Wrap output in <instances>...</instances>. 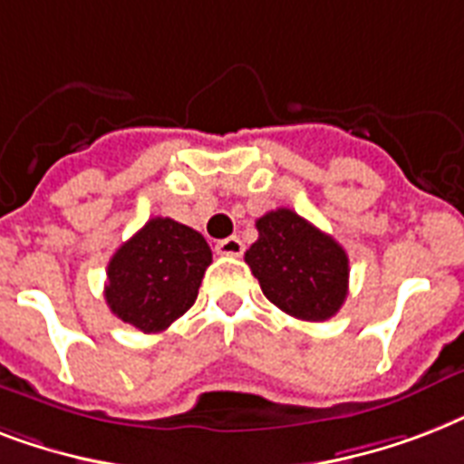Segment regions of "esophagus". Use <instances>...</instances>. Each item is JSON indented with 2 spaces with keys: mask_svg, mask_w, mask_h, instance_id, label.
<instances>
[{
  "mask_svg": "<svg viewBox=\"0 0 464 464\" xmlns=\"http://www.w3.org/2000/svg\"><path fill=\"white\" fill-rule=\"evenodd\" d=\"M243 250H246V247H243L240 238H236V236L218 240L217 243V253L226 255V257H240V255H243Z\"/></svg>",
  "mask_w": 464,
  "mask_h": 464,
  "instance_id": "obj_1",
  "label": "esophagus"
}]
</instances>
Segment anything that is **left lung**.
<instances>
[{
	"label": "left lung",
	"mask_w": 464,
	"mask_h": 464,
	"mask_svg": "<svg viewBox=\"0 0 464 464\" xmlns=\"http://www.w3.org/2000/svg\"><path fill=\"white\" fill-rule=\"evenodd\" d=\"M255 226L260 236L246 262L262 294L298 320L323 323L334 315L349 291L344 247L286 207L267 211Z\"/></svg>",
	"instance_id": "obj_1"
}]
</instances>
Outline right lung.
Segmentation results:
<instances>
[{
  "label": "right lung",
  "mask_w": 464,
  "mask_h": 464,
  "mask_svg": "<svg viewBox=\"0 0 464 464\" xmlns=\"http://www.w3.org/2000/svg\"><path fill=\"white\" fill-rule=\"evenodd\" d=\"M211 250L202 233L173 218H149L108 262L105 301L137 330L163 332L195 304Z\"/></svg>",
  "instance_id": "obj_1"
}]
</instances>
